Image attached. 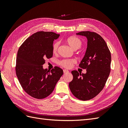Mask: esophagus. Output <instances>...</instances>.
<instances>
[{"label":"esophagus","instance_id":"1","mask_svg":"<svg viewBox=\"0 0 128 128\" xmlns=\"http://www.w3.org/2000/svg\"><path fill=\"white\" fill-rule=\"evenodd\" d=\"M69 72V71L68 70H66V69H64V74H67Z\"/></svg>","mask_w":128,"mask_h":128}]
</instances>
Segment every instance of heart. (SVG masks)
Instances as JSON below:
<instances>
[{
    "label": "heart",
    "mask_w": 128,
    "mask_h": 128,
    "mask_svg": "<svg viewBox=\"0 0 128 128\" xmlns=\"http://www.w3.org/2000/svg\"><path fill=\"white\" fill-rule=\"evenodd\" d=\"M66 42L72 48L75 50L79 49L82 45V41L80 38L75 36L68 37L66 40ZM59 46V42H58L53 44L52 46V52L53 54L57 53ZM76 62V61L74 59H63L59 61V64L64 68H70Z\"/></svg>",
    "instance_id": "1"
}]
</instances>
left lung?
<instances>
[{
  "label": "left lung",
  "instance_id": "8db88e82",
  "mask_svg": "<svg viewBox=\"0 0 128 128\" xmlns=\"http://www.w3.org/2000/svg\"><path fill=\"white\" fill-rule=\"evenodd\" d=\"M86 37L88 47L79 64L86 69L81 74L77 70L72 73L73 80L69 83L70 90L76 98L83 101L94 98L102 91L110 72L111 54L106 42L99 34L88 31L77 33Z\"/></svg>",
  "mask_w": 128,
  "mask_h": 128
}]
</instances>
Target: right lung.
I'll return each mask as SVG.
<instances>
[{"label": "right lung", "mask_w": 128, "mask_h": 128, "mask_svg": "<svg viewBox=\"0 0 128 128\" xmlns=\"http://www.w3.org/2000/svg\"><path fill=\"white\" fill-rule=\"evenodd\" d=\"M59 37L53 32H38L27 38L18 48L15 72L23 89L34 98L47 97L63 75V70L58 67L51 71L42 68L45 60L52 57L53 41Z\"/></svg>", "instance_id": "obj_1"}]
</instances>
